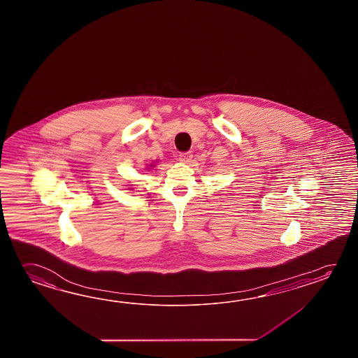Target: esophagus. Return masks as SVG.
<instances>
[{"label": "esophagus", "instance_id": "34e87169", "mask_svg": "<svg viewBox=\"0 0 358 358\" xmlns=\"http://www.w3.org/2000/svg\"><path fill=\"white\" fill-rule=\"evenodd\" d=\"M192 152H182L179 155V160L184 162V164H188L190 160H192Z\"/></svg>", "mask_w": 358, "mask_h": 358}]
</instances>
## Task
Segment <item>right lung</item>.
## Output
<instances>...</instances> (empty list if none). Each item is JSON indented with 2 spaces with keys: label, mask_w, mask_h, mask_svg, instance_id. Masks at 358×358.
<instances>
[{
  "label": "right lung",
  "mask_w": 358,
  "mask_h": 358,
  "mask_svg": "<svg viewBox=\"0 0 358 358\" xmlns=\"http://www.w3.org/2000/svg\"><path fill=\"white\" fill-rule=\"evenodd\" d=\"M151 166H153V165H151Z\"/></svg>",
  "instance_id": "add662e5"
}]
</instances>
